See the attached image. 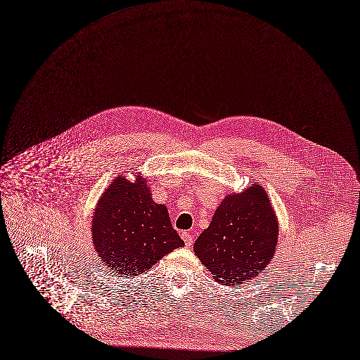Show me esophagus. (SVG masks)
<instances>
[{
    "instance_id": "obj_1",
    "label": "esophagus",
    "mask_w": 360,
    "mask_h": 360,
    "mask_svg": "<svg viewBox=\"0 0 360 360\" xmlns=\"http://www.w3.org/2000/svg\"><path fill=\"white\" fill-rule=\"evenodd\" d=\"M181 238L184 240V243H186L187 247H190V245L193 244V241H194V236L190 235V233H187V232H184V233L181 235Z\"/></svg>"
}]
</instances>
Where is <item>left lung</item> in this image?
Here are the masks:
<instances>
[{
  "label": "left lung",
  "mask_w": 360,
  "mask_h": 360,
  "mask_svg": "<svg viewBox=\"0 0 360 360\" xmlns=\"http://www.w3.org/2000/svg\"><path fill=\"white\" fill-rule=\"evenodd\" d=\"M278 235V218L266 191L251 184L224 198L210 226L195 240L194 252L218 283L239 286L272 261Z\"/></svg>",
  "instance_id": "8db88e82"
}]
</instances>
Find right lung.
Masks as SVG:
<instances>
[{
    "mask_svg": "<svg viewBox=\"0 0 360 360\" xmlns=\"http://www.w3.org/2000/svg\"><path fill=\"white\" fill-rule=\"evenodd\" d=\"M148 179L117 176L101 195L92 215L98 257L115 276L135 278L160 258L183 247L166 205L152 198Z\"/></svg>",
    "mask_w": 360,
    "mask_h": 360,
    "instance_id": "add662e5",
    "label": "right lung"
}]
</instances>
